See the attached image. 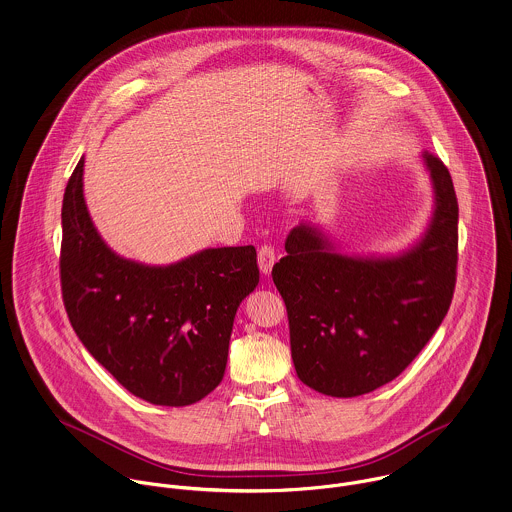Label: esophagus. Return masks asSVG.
<instances>
[{
	"label": "esophagus",
	"instance_id": "esophagus-1",
	"mask_svg": "<svg viewBox=\"0 0 512 512\" xmlns=\"http://www.w3.org/2000/svg\"><path fill=\"white\" fill-rule=\"evenodd\" d=\"M257 261H259V269L269 275L275 261H277V253H275V247L273 245H261L259 251H257Z\"/></svg>",
	"mask_w": 512,
	"mask_h": 512
}]
</instances>
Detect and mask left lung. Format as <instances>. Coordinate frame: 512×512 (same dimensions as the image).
I'll return each mask as SVG.
<instances>
[{"instance_id":"left-lung-1","label":"left lung","mask_w":512,"mask_h":512,"mask_svg":"<svg viewBox=\"0 0 512 512\" xmlns=\"http://www.w3.org/2000/svg\"><path fill=\"white\" fill-rule=\"evenodd\" d=\"M436 210L422 241L400 257L334 251L308 226L292 229L273 267L298 379L330 397H359L398 377L446 318L457 273V198L448 167L422 155Z\"/></svg>"}]
</instances>
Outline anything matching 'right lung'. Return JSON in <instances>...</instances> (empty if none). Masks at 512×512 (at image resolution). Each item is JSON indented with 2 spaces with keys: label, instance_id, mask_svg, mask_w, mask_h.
<instances>
[{
  "label": "right lung",
  "instance_id": "1",
  "mask_svg": "<svg viewBox=\"0 0 512 512\" xmlns=\"http://www.w3.org/2000/svg\"><path fill=\"white\" fill-rule=\"evenodd\" d=\"M84 159L62 200L60 290L68 320L92 357L135 397L186 406L224 379L241 300L259 283L253 245L200 251L145 267L102 241L82 194Z\"/></svg>",
  "mask_w": 512,
  "mask_h": 512
}]
</instances>
